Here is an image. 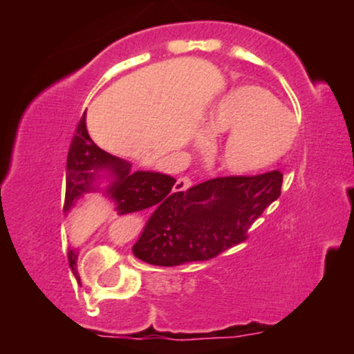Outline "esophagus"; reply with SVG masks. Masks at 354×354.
I'll list each match as a JSON object with an SVG mask.
<instances>
[{
	"mask_svg": "<svg viewBox=\"0 0 354 354\" xmlns=\"http://www.w3.org/2000/svg\"><path fill=\"white\" fill-rule=\"evenodd\" d=\"M191 185H193L191 178L181 176V178H178L176 185H174V191H186L188 188H191Z\"/></svg>",
	"mask_w": 354,
	"mask_h": 354,
	"instance_id": "esophagus-1",
	"label": "esophagus"
}]
</instances>
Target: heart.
Instances as JSON below:
<instances>
[{"label": "heart", "instance_id": "b5f03b06", "mask_svg": "<svg viewBox=\"0 0 354 354\" xmlns=\"http://www.w3.org/2000/svg\"><path fill=\"white\" fill-rule=\"evenodd\" d=\"M228 131L218 148L219 165L230 173L248 174L281 160L295 143L298 126L273 93L241 86L219 101L206 123V133L213 138Z\"/></svg>", "mask_w": 354, "mask_h": 354}]
</instances>
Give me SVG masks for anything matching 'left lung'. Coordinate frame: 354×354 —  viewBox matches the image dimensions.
I'll use <instances>...</instances> for the list:
<instances>
[{"label": "left lung", "instance_id": "obj_1", "mask_svg": "<svg viewBox=\"0 0 354 354\" xmlns=\"http://www.w3.org/2000/svg\"><path fill=\"white\" fill-rule=\"evenodd\" d=\"M283 173L219 176L156 208L133 246L154 266L206 261L246 241L248 231L281 194Z\"/></svg>", "mask_w": 354, "mask_h": 354}]
</instances>
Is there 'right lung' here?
<instances>
[{"label":"right lung","instance_id":"right-lung-1","mask_svg":"<svg viewBox=\"0 0 354 354\" xmlns=\"http://www.w3.org/2000/svg\"><path fill=\"white\" fill-rule=\"evenodd\" d=\"M131 165L113 156L95 145L86 131L84 115L76 126L66 161V194L63 211H70L75 203L88 191L98 189V178L103 171L111 180L106 194L116 203L118 214H129L146 208H160L173 200L176 180L168 174L153 171H129ZM78 253L68 251L70 266H76Z\"/></svg>","mask_w":354,"mask_h":354}]
</instances>
